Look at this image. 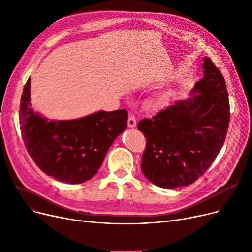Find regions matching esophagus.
Wrapping results in <instances>:
<instances>
[{
    "mask_svg": "<svg viewBox=\"0 0 252 252\" xmlns=\"http://www.w3.org/2000/svg\"><path fill=\"white\" fill-rule=\"evenodd\" d=\"M127 126L128 127H135L137 126V119L134 115H129L127 119Z\"/></svg>",
    "mask_w": 252,
    "mask_h": 252,
    "instance_id": "esophagus-1",
    "label": "esophagus"
}]
</instances>
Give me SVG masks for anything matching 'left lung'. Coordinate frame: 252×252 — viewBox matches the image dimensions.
<instances>
[{
	"instance_id": "1",
	"label": "left lung",
	"mask_w": 252,
	"mask_h": 252,
	"mask_svg": "<svg viewBox=\"0 0 252 252\" xmlns=\"http://www.w3.org/2000/svg\"><path fill=\"white\" fill-rule=\"evenodd\" d=\"M204 76L187 100L177 101L138 124L146 140L141 168L160 188L188 186L201 177L220 153L230 122L227 85L221 72L204 57Z\"/></svg>"
}]
</instances>
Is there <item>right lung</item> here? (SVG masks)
Wrapping results in <instances>:
<instances>
[{
    "label": "right lung",
    "instance_id": "1",
    "mask_svg": "<svg viewBox=\"0 0 252 252\" xmlns=\"http://www.w3.org/2000/svg\"><path fill=\"white\" fill-rule=\"evenodd\" d=\"M20 129L32 160L44 173L67 184L94 177L108 149L127 126V111H98L70 121H52L34 111L31 77L21 96Z\"/></svg>",
    "mask_w": 252,
    "mask_h": 252
}]
</instances>
